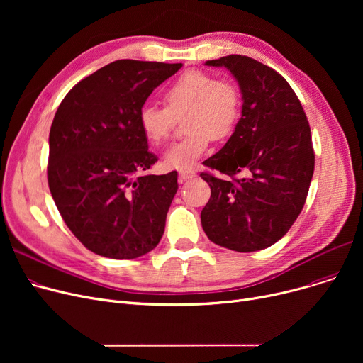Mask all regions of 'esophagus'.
Returning a JSON list of instances; mask_svg holds the SVG:
<instances>
[{"instance_id":"obj_1","label":"esophagus","mask_w":363,"mask_h":363,"mask_svg":"<svg viewBox=\"0 0 363 363\" xmlns=\"http://www.w3.org/2000/svg\"><path fill=\"white\" fill-rule=\"evenodd\" d=\"M196 178V172L191 170V169H182L179 170V181L184 182V181H188V179H193Z\"/></svg>"}]
</instances>
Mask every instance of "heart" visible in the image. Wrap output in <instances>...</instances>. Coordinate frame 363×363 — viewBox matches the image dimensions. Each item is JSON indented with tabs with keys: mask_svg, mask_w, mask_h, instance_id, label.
Here are the masks:
<instances>
[{
	"mask_svg": "<svg viewBox=\"0 0 363 363\" xmlns=\"http://www.w3.org/2000/svg\"><path fill=\"white\" fill-rule=\"evenodd\" d=\"M166 107L144 104L138 125L151 144H162L174 130L177 119L185 117L186 137L177 141L164 155L169 167L188 169L201 159L211 145L230 137L241 116V91L228 79H218L204 70H188L163 92Z\"/></svg>",
	"mask_w": 363,
	"mask_h": 363,
	"instance_id": "obj_1",
	"label": "heart"
}]
</instances>
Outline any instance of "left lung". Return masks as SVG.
Masks as SVG:
<instances>
[{"mask_svg": "<svg viewBox=\"0 0 363 363\" xmlns=\"http://www.w3.org/2000/svg\"><path fill=\"white\" fill-rule=\"evenodd\" d=\"M206 65L231 72L242 108L231 138L203 162L228 178L200 174L212 189L201 226L225 249L263 250L289 233L306 201L315 169L311 126L290 84L269 66L240 54Z\"/></svg>", "mask_w": 363, "mask_h": 363, "instance_id": "left-lung-1", "label": "left lung"}]
</instances>
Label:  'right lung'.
Returning a JSON list of instances; mask_svg holds the SVG:
<instances>
[{"mask_svg":"<svg viewBox=\"0 0 363 363\" xmlns=\"http://www.w3.org/2000/svg\"><path fill=\"white\" fill-rule=\"evenodd\" d=\"M182 63L116 60L76 84L50 129L48 186L73 235L110 259H135L159 244L178 174L147 175L138 111Z\"/></svg>","mask_w":363,"mask_h":363,"instance_id":"add662e5","label":"right lung"}]
</instances>
